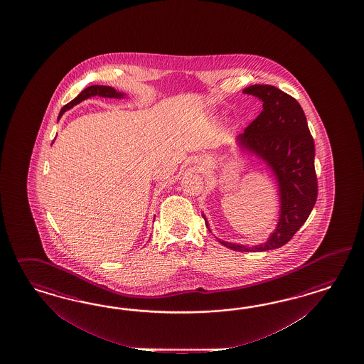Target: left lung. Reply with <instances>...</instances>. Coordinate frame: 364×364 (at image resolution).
<instances>
[{"mask_svg":"<svg viewBox=\"0 0 364 364\" xmlns=\"http://www.w3.org/2000/svg\"><path fill=\"white\" fill-rule=\"evenodd\" d=\"M242 93L262 100L263 110L236 137L242 151L260 159L277 183L280 210L275 231L262 244L219 242L239 252H263L283 247L309 219L318 198L315 144L300 104L272 85H251ZM210 230L207 218L203 213Z\"/></svg>","mask_w":364,"mask_h":364,"instance_id":"1","label":"left lung"}]
</instances>
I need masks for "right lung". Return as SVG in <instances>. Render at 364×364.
<instances>
[{
	"label": "right lung",
	"instance_id": "1",
	"mask_svg": "<svg viewBox=\"0 0 364 364\" xmlns=\"http://www.w3.org/2000/svg\"><path fill=\"white\" fill-rule=\"evenodd\" d=\"M93 96L109 97V99H122L125 96V93L117 92L116 89L112 88V87H107V85H92V87H88V88L84 89L76 99L72 100L70 102L66 104L65 107L61 108L60 114H58V120L61 119V116L65 113L66 110L73 108L75 105H77L81 101L89 99V97H93Z\"/></svg>",
	"mask_w": 364,
	"mask_h": 364
}]
</instances>
